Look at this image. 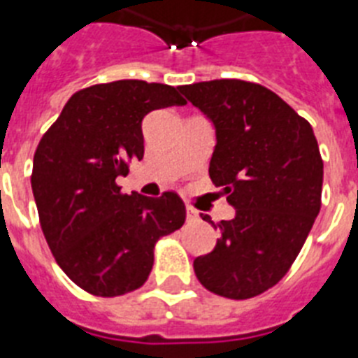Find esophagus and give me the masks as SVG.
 I'll use <instances>...</instances> for the list:
<instances>
[{
  "mask_svg": "<svg viewBox=\"0 0 358 358\" xmlns=\"http://www.w3.org/2000/svg\"><path fill=\"white\" fill-rule=\"evenodd\" d=\"M185 213H187V220H199V211L193 208L185 209Z\"/></svg>",
  "mask_w": 358,
  "mask_h": 358,
  "instance_id": "34e87169",
  "label": "esophagus"
}]
</instances>
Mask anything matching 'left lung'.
<instances>
[{
	"label": "left lung",
	"mask_w": 358,
	"mask_h": 358,
	"mask_svg": "<svg viewBox=\"0 0 358 358\" xmlns=\"http://www.w3.org/2000/svg\"><path fill=\"white\" fill-rule=\"evenodd\" d=\"M215 127L209 178L222 189L231 220L213 252L196 257L206 289L231 300L261 294L289 272L320 213L324 162L313 127L261 84L220 78L180 86Z\"/></svg>",
	"instance_id": "1"
}]
</instances>
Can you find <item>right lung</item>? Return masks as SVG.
<instances>
[{
    "instance_id": "right-lung-1",
    "label": "right lung",
    "mask_w": 358,
    "mask_h": 358,
    "mask_svg": "<svg viewBox=\"0 0 358 358\" xmlns=\"http://www.w3.org/2000/svg\"><path fill=\"white\" fill-rule=\"evenodd\" d=\"M178 90L145 80L95 84L69 97L34 152L33 194L58 266L90 294L113 298L139 289L159 237L182 228L178 194H124L115 184L143 158V117L182 106Z\"/></svg>"
}]
</instances>
